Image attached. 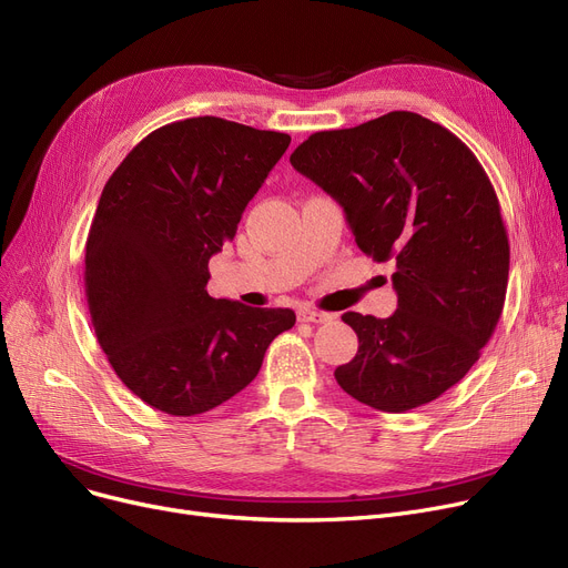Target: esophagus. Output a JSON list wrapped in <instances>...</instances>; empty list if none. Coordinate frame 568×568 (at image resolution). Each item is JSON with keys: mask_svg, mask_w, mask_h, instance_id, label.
<instances>
[{"mask_svg": "<svg viewBox=\"0 0 568 568\" xmlns=\"http://www.w3.org/2000/svg\"><path fill=\"white\" fill-rule=\"evenodd\" d=\"M296 317H300V322H313V324H324V322L332 320L329 313H322V311H315V308H300Z\"/></svg>", "mask_w": 568, "mask_h": 568, "instance_id": "1", "label": "esophagus"}]
</instances>
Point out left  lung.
<instances>
[{
    "instance_id": "1",
    "label": "left lung",
    "mask_w": 568,
    "mask_h": 568,
    "mask_svg": "<svg viewBox=\"0 0 568 568\" xmlns=\"http://www.w3.org/2000/svg\"><path fill=\"white\" fill-rule=\"evenodd\" d=\"M290 163L343 206L356 246L396 266L392 317L343 315L359 349L334 373L341 389L396 414L439 398L479 359L509 283L486 170L452 131L407 110L313 133Z\"/></svg>"
}]
</instances>
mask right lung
Here are the masks:
<instances>
[{
  "label": "right lung",
  "instance_id": "right-lung-1",
  "mask_svg": "<svg viewBox=\"0 0 568 568\" xmlns=\"http://www.w3.org/2000/svg\"><path fill=\"white\" fill-rule=\"evenodd\" d=\"M290 140L193 116L149 133L108 179L84 248L87 304L110 366L146 405L172 416L219 407L294 326L290 308L206 292L209 257L232 242Z\"/></svg>",
  "mask_w": 568,
  "mask_h": 568
}]
</instances>
